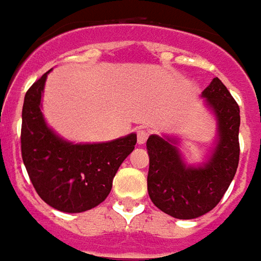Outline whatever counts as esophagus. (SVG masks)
I'll use <instances>...</instances> for the list:
<instances>
[{
  "instance_id": "esophagus-1",
  "label": "esophagus",
  "mask_w": 261,
  "mask_h": 261,
  "mask_svg": "<svg viewBox=\"0 0 261 261\" xmlns=\"http://www.w3.org/2000/svg\"><path fill=\"white\" fill-rule=\"evenodd\" d=\"M148 137H149V131L145 130V128H140V130L137 131V141L140 145L142 144H145L148 140Z\"/></svg>"
}]
</instances>
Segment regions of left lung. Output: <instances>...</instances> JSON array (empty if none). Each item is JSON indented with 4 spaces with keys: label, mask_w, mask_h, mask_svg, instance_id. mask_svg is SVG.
Masks as SVG:
<instances>
[{
    "label": "left lung",
    "mask_w": 261,
    "mask_h": 261,
    "mask_svg": "<svg viewBox=\"0 0 261 261\" xmlns=\"http://www.w3.org/2000/svg\"><path fill=\"white\" fill-rule=\"evenodd\" d=\"M202 97L217 117L218 140L205 164H185L176 147L179 140L149 136L148 194L156 207L173 218H198L224 197L239 164V106L218 78L202 91Z\"/></svg>",
    "instance_id": "8db88e82"
}]
</instances>
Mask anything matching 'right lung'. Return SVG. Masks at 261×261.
<instances>
[{
  "mask_svg": "<svg viewBox=\"0 0 261 261\" xmlns=\"http://www.w3.org/2000/svg\"><path fill=\"white\" fill-rule=\"evenodd\" d=\"M47 71L26 92L20 149L37 194L63 213H84L106 200L120 165L134 149L137 134L97 144H74L59 137L42 113Z\"/></svg>",
  "mask_w": 261,
  "mask_h": 261,
  "instance_id": "1",
  "label": "right lung"
}]
</instances>
